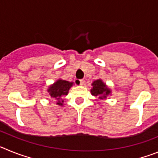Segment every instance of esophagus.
<instances>
[{"label":"esophagus","instance_id":"1","mask_svg":"<svg viewBox=\"0 0 158 158\" xmlns=\"http://www.w3.org/2000/svg\"><path fill=\"white\" fill-rule=\"evenodd\" d=\"M75 83L77 85H84V84H85V81L84 80H76V81H75Z\"/></svg>","mask_w":158,"mask_h":158}]
</instances>
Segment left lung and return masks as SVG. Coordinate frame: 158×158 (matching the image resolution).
I'll list each match as a JSON object with an SVG mask.
<instances>
[{
  "label": "left lung",
  "instance_id": "obj_1",
  "mask_svg": "<svg viewBox=\"0 0 158 158\" xmlns=\"http://www.w3.org/2000/svg\"><path fill=\"white\" fill-rule=\"evenodd\" d=\"M92 85H93L91 89L92 95L98 96L100 100H104L107 98V96L111 94V89L106 85V84L104 83L101 79H98L93 81Z\"/></svg>",
  "mask_w": 158,
  "mask_h": 158
}]
</instances>
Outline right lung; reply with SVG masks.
<instances>
[{"label":"right lung","instance_id":"1","mask_svg":"<svg viewBox=\"0 0 158 158\" xmlns=\"http://www.w3.org/2000/svg\"><path fill=\"white\" fill-rule=\"evenodd\" d=\"M73 85V82H69L67 81L58 79L56 82L51 85L47 92L50 96L54 99H56L57 104L60 106L63 105L64 100L62 99V96H67L69 90Z\"/></svg>","mask_w":158,"mask_h":158}]
</instances>
